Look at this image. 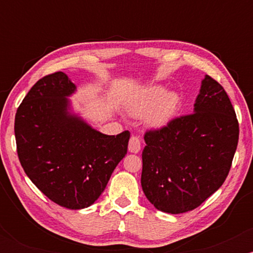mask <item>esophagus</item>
<instances>
[{
    "label": "esophagus",
    "instance_id": "esophagus-1",
    "mask_svg": "<svg viewBox=\"0 0 253 253\" xmlns=\"http://www.w3.org/2000/svg\"><path fill=\"white\" fill-rule=\"evenodd\" d=\"M140 139L138 135H132L128 143V151L132 153H138L140 151Z\"/></svg>",
    "mask_w": 253,
    "mask_h": 253
}]
</instances>
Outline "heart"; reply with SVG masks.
<instances>
[{"label":"heart","instance_id":"obj_1","mask_svg":"<svg viewBox=\"0 0 253 253\" xmlns=\"http://www.w3.org/2000/svg\"><path fill=\"white\" fill-rule=\"evenodd\" d=\"M179 97L176 92H165L162 86H152L145 92L140 102L132 107V113L135 115H144L151 112L149 120L153 126H162L172 118L178 108Z\"/></svg>","mask_w":253,"mask_h":253}]
</instances>
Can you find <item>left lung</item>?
Here are the masks:
<instances>
[{
	"label": "left lung",
	"instance_id": "1",
	"mask_svg": "<svg viewBox=\"0 0 253 253\" xmlns=\"http://www.w3.org/2000/svg\"><path fill=\"white\" fill-rule=\"evenodd\" d=\"M141 187L158 211L195 210L222 185L239 139V124L225 89L202 81L194 113L145 133Z\"/></svg>",
	"mask_w": 253,
	"mask_h": 253
}]
</instances>
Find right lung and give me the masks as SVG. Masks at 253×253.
Here are the masks:
<instances>
[{"label":"right lung","instance_id":"right-lung-1","mask_svg":"<svg viewBox=\"0 0 253 253\" xmlns=\"http://www.w3.org/2000/svg\"><path fill=\"white\" fill-rule=\"evenodd\" d=\"M75 90L64 72L42 77L17 108L14 132L20 163L38 189L62 207L82 210L103 193L130 133L102 134L69 114L66 97Z\"/></svg>","mask_w":253,"mask_h":253}]
</instances>
